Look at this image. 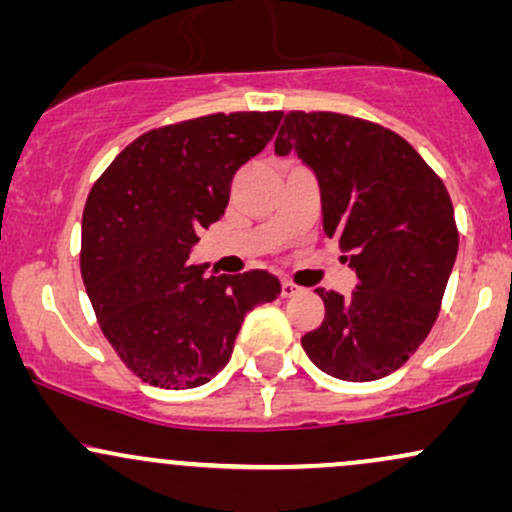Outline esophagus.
<instances>
[{"mask_svg":"<svg viewBox=\"0 0 512 512\" xmlns=\"http://www.w3.org/2000/svg\"><path fill=\"white\" fill-rule=\"evenodd\" d=\"M303 289L298 284H293V281H289V279H284L281 281V296L284 298H291V296H298V293H301Z\"/></svg>","mask_w":512,"mask_h":512,"instance_id":"1","label":"esophagus"}]
</instances>
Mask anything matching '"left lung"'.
Instances as JSON below:
<instances>
[{"mask_svg":"<svg viewBox=\"0 0 512 512\" xmlns=\"http://www.w3.org/2000/svg\"><path fill=\"white\" fill-rule=\"evenodd\" d=\"M274 151L315 173L322 228L358 279L346 298L317 289L325 320L301 339L305 354L349 383L395 373L431 332L457 257L443 180L392 129L339 113L293 110Z\"/></svg>","mask_w":512,"mask_h":512,"instance_id":"left-lung-1","label":"left lung"}]
</instances>
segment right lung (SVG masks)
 <instances>
[{"label":"right lung","mask_w":512,"mask_h":512,"mask_svg":"<svg viewBox=\"0 0 512 512\" xmlns=\"http://www.w3.org/2000/svg\"><path fill=\"white\" fill-rule=\"evenodd\" d=\"M274 113L204 115L134 139L96 180L81 221V276L98 325L137 378L166 390L209 383L231 361L248 310L281 293L264 269L204 274L197 233L231 182L272 142Z\"/></svg>","instance_id":"add662e5"}]
</instances>
